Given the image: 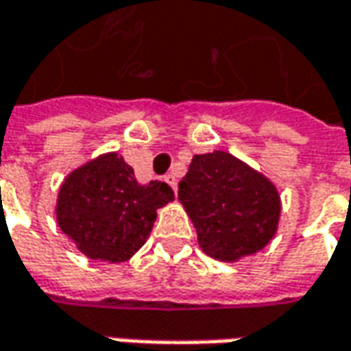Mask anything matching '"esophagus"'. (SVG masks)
Segmentation results:
<instances>
[{
    "label": "esophagus",
    "instance_id": "1",
    "mask_svg": "<svg viewBox=\"0 0 351 351\" xmlns=\"http://www.w3.org/2000/svg\"><path fill=\"white\" fill-rule=\"evenodd\" d=\"M164 182L168 183V185L171 187V189H173V191H178V180H176V176H171V173L164 176Z\"/></svg>",
    "mask_w": 351,
    "mask_h": 351
}]
</instances>
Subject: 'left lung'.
Masks as SVG:
<instances>
[{
    "instance_id": "1",
    "label": "left lung",
    "mask_w": 351,
    "mask_h": 351,
    "mask_svg": "<svg viewBox=\"0 0 351 351\" xmlns=\"http://www.w3.org/2000/svg\"><path fill=\"white\" fill-rule=\"evenodd\" d=\"M178 195L199 246L215 260L256 254L276 234L281 213L276 185L228 152L193 156Z\"/></svg>"
}]
</instances>
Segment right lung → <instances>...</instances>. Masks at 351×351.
Returning a JSON list of instances; mask_svg holds the SVG:
<instances>
[{
    "mask_svg": "<svg viewBox=\"0 0 351 351\" xmlns=\"http://www.w3.org/2000/svg\"><path fill=\"white\" fill-rule=\"evenodd\" d=\"M173 201L168 183L141 185L119 154H103L62 183L56 219L91 260L127 262L152 232L156 210Z\"/></svg>",
    "mask_w": 351,
    "mask_h": 351,
    "instance_id": "add662e5",
    "label": "right lung"
}]
</instances>
